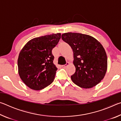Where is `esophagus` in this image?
I'll return each instance as SVG.
<instances>
[{"label": "esophagus", "mask_w": 121, "mask_h": 121, "mask_svg": "<svg viewBox=\"0 0 121 121\" xmlns=\"http://www.w3.org/2000/svg\"><path fill=\"white\" fill-rule=\"evenodd\" d=\"M69 65V63L67 62L66 63V64L64 65H62V67H63V68H66V67H67V66H68V65Z\"/></svg>", "instance_id": "1"}]
</instances>
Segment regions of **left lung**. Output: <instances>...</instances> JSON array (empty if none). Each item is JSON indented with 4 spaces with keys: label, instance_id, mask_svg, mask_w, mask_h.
I'll return each mask as SVG.
<instances>
[{
    "label": "left lung",
    "instance_id": "obj_1",
    "mask_svg": "<svg viewBox=\"0 0 121 121\" xmlns=\"http://www.w3.org/2000/svg\"><path fill=\"white\" fill-rule=\"evenodd\" d=\"M61 38L73 51L76 68L71 76L73 82L84 89L99 84L107 69V54L101 43L93 37L80 33L67 32L63 34Z\"/></svg>",
    "mask_w": 121,
    "mask_h": 121
}]
</instances>
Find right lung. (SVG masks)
Masks as SVG:
<instances>
[{
    "label": "right lung",
    "instance_id": "add662e5",
    "mask_svg": "<svg viewBox=\"0 0 121 121\" xmlns=\"http://www.w3.org/2000/svg\"><path fill=\"white\" fill-rule=\"evenodd\" d=\"M60 38V33L35 38L20 51L18 72L22 81L31 89H43L54 81L58 68L53 63L52 51Z\"/></svg>",
    "mask_w": 121,
    "mask_h": 121
}]
</instances>
